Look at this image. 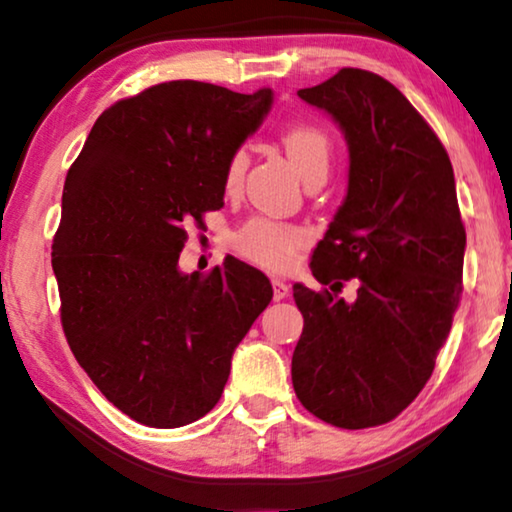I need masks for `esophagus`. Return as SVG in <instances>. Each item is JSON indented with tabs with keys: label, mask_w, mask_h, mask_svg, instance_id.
<instances>
[{
	"label": "esophagus",
	"mask_w": 512,
	"mask_h": 512,
	"mask_svg": "<svg viewBox=\"0 0 512 512\" xmlns=\"http://www.w3.org/2000/svg\"><path fill=\"white\" fill-rule=\"evenodd\" d=\"M289 293H291L289 284L282 282V279H272V298L284 300V298H289Z\"/></svg>",
	"instance_id": "obj_1"
}]
</instances>
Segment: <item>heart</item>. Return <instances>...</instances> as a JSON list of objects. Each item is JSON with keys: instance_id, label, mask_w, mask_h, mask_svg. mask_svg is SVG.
<instances>
[{"instance_id": "obj_1", "label": "heart", "mask_w": 512, "mask_h": 512, "mask_svg": "<svg viewBox=\"0 0 512 512\" xmlns=\"http://www.w3.org/2000/svg\"><path fill=\"white\" fill-rule=\"evenodd\" d=\"M282 144L305 181L326 179L333 160V142L324 128L314 123H296L282 132ZM247 165V149H235L233 156L228 158L226 174H223V184L228 191H235L240 186ZM305 240L307 235L303 228L268 219V216H254L242 223L233 237L235 249L247 261L272 272L289 270L296 263L298 249L303 247Z\"/></svg>"}]
</instances>
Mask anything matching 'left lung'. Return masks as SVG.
Returning <instances> with one entry per match:
<instances>
[{
  "mask_svg": "<svg viewBox=\"0 0 512 512\" xmlns=\"http://www.w3.org/2000/svg\"><path fill=\"white\" fill-rule=\"evenodd\" d=\"M298 95L345 132L349 186L312 251L331 289L293 286L305 324L291 380L314 417L368 429L401 415L433 373L464 291L466 228L450 156L396 86L342 67ZM352 278L345 304L334 293Z\"/></svg>",
  "mask_w": 512,
  "mask_h": 512,
  "instance_id": "obj_1",
  "label": "left lung"
}]
</instances>
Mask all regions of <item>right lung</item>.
I'll return each instance as SVG.
<instances>
[{"mask_svg":"<svg viewBox=\"0 0 512 512\" xmlns=\"http://www.w3.org/2000/svg\"><path fill=\"white\" fill-rule=\"evenodd\" d=\"M272 90L167 81L111 104L67 172L53 237L60 321L97 389L139 424L177 429L219 403L235 347L272 300L226 256L184 275L188 226L223 207L228 158Z\"/></svg>","mask_w":512,"mask_h":512,"instance_id":"obj_1","label":"right lung"}]
</instances>
